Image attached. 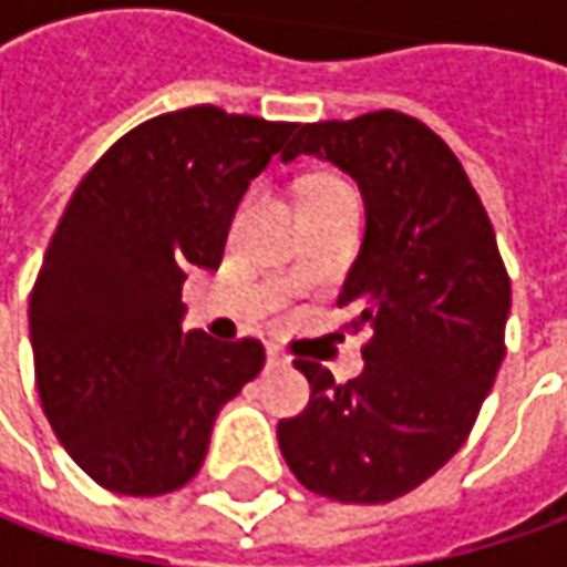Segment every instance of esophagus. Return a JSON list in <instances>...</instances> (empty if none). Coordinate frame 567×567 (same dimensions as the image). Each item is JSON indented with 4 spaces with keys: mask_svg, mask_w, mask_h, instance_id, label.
<instances>
[{
    "mask_svg": "<svg viewBox=\"0 0 567 567\" xmlns=\"http://www.w3.org/2000/svg\"><path fill=\"white\" fill-rule=\"evenodd\" d=\"M268 365H274V369H280V365H290V360L277 350V347H268Z\"/></svg>",
    "mask_w": 567,
    "mask_h": 567,
    "instance_id": "obj_1",
    "label": "esophagus"
}]
</instances>
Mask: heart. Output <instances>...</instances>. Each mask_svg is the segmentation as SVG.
Masks as SVG:
<instances>
[{
	"instance_id": "obj_1",
	"label": "heart",
	"mask_w": 567,
	"mask_h": 567,
	"mask_svg": "<svg viewBox=\"0 0 567 567\" xmlns=\"http://www.w3.org/2000/svg\"><path fill=\"white\" fill-rule=\"evenodd\" d=\"M334 188H343L340 183H334V179H318V183H312L309 186V192L306 195H321V192H334Z\"/></svg>"
}]
</instances>
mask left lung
I'll return each instance as SVG.
<instances>
[{
	"mask_svg": "<svg viewBox=\"0 0 567 567\" xmlns=\"http://www.w3.org/2000/svg\"><path fill=\"white\" fill-rule=\"evenodd\" d=\"M302 154L360 186L365 236L338 306L372 340L347 384L296 360L312 398L277 423V442L306 489L379 505L416 489L467 442L505 360L512 280L464 166L420 120L379 110L312 122L280 161Z\"/></svg>",
	"mask_w": 567,
	"mask_h": 567,
	"instance_id": "obj_1",
	"label": "left lung"
}]
</instances>
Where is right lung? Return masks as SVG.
Returning <instances> with one entry per match:
<instances>
[{
  "mask_svg": "<svg viewBox=\"0 0 567 567\" xmlns=\"http://www.w3.org/2000/svg\"><path fill=\"white\" fill-rule=\"evenodd\" d=\"M296 128L188 106L122 135L75 188L28 321L43 413L103 489L186 486L217 413L261 372L258 340L183 331V284L220 265L246 188Z\"/></svg>",
  "mask_w": 567,
  "mask_h": 567,
  "instance_id": "1",
  "label": "right lung"
}]
</instances>
